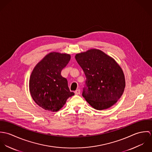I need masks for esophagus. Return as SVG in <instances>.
I'll list each match as a JSON object with an SVG mask.
<instances>
[{
  "label": "esophagus",
  "mask_w": 152,
  "mask_h": 152,
  "mask_svg": "<svg viewBox=\"0 0 152 152\" xmlns=\"http://www.w3.org/2000/svg\"><path fill=\"white\" fill-rule=\"evenodd\" d=\"M80 92H81V91H80V89H77V90L75 91V94L76 95H78V94H80Z\"/></svg>",
  "instance_id": "esophagus-1"
}]
</instances>
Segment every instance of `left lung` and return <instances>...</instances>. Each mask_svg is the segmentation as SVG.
<instances>
[{"label": "left lung", "mask_w": 152, "mask_h": 152, "mask_svg": "<svg viewBox=\"0 0 152 152\" xmlns=\"http://www.w3.org/2000/svg\"><path fill=\"white\" fill-rule=\"evenodd\" d=\"M86 77L83 96L94 108L104 110L122 95L125 79L122 69L110 56L98 49H89L75 56Z\"/></svg>", "instance_id": "1"}]
</instances>
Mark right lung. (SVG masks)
<instances>
[{
	"label": "right lung",
	"mask_w": 152,
	"mask_h": 152,
	"mask_svg": "<svg viewBox=\"0 0 152 152\" xmlns=\"http://www.w3.org/2000/svg\"><path fill=\"white\" fill-rule=\"evenodd\" d=\"M71 56L51 52L35 66L29 80V91L34 101L41 108L57 112L74 95L70 92L61 70L69 63Z\"/></svg>",
	"instance_id": "right-lung-1"
}]
</instances>
